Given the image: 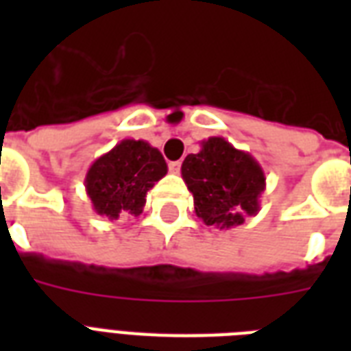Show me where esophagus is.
I'll return each instance as SVG.
<instances>
[{
  "label": "esophagus",
  "mask_w": 351,
  "mask_h": 351,
  "mask_svg": "<svg viewBox=\"0 0 351 351\" xmlns=\"http://www.w3.org/2000/svg\"><path fill=\"white\" fill-rule=\"evenodd\" d=\"M180 167H182L180 160H178V162H169V171H171V173H175V175H178V173H180Z\"/></svg>",
  "instance_id": "34e87169"
}]
</instances>
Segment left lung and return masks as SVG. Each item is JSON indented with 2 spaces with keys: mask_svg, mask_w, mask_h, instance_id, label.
I'll return each instance as SVG.
<instances>
[{
  "mask_svg": "<svg viewBox=\"0 0 351 351\" xmlns=\"http://www.w3.org/2000/svg\"><path fill=\"white\" fill-rule=\"evenodd\" d=\"M182 178L193 193L195 213L206 226L230 230L261 211L266 189L261 164L222 136L204 140L197 154H187Z\"/></svg>",
  "mask_w": 351,
  "mask_h": 351,
  "instance_id": "left-lung-1",
  "label": "left lung"
}]
</instances>
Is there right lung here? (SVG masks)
Instances as JSON below:
<instances>
[{"label":"right lung","mask_w":351,"mask_h":351,"mask_svg":"<svg viewBox=\"0 0 351 351\" xmlns=\"http://www.w3.org/2000/svg\"><path fill=\"white\" fill-rule=\"evenodd\" d=\"M165 175L167 164L158 149L125 138L93 162L85 175V191L96 213L112 222L142 213L147 191Z\"/></svg>","instance_id":"add662e5"}]
</instances>
